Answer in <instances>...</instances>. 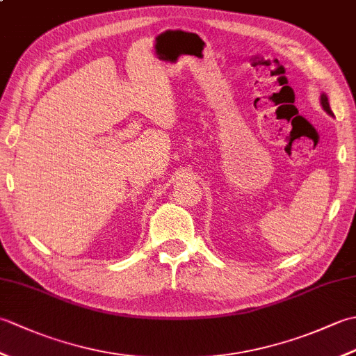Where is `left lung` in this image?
Wrapping results in <instances>:
<instances>
[{
  "mask_svg": "<svg viewBox=\"0 0 356 356\" xmlns=\"http://www.w3.org/2000/svg\"><path fill=\"white\" fill-rule=\"evenodd\" d=\"M320 104H321L323 110L326 111L329 116H334V111L330 110V105H329V99H327V95H326V93H321V96H320Z\"/></svg>",
  "mask_w": 356,
  "mask_h": 356,
  "instance_id": "left-lung-1",
  "label": "left lung"
}]
</instances>
